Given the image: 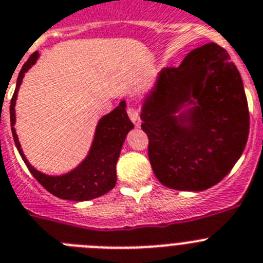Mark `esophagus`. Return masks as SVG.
Masks as SVG:
<instances>
[{"instance_id": "esophagus-1", "label": "esophagus", "mask_w": 263, "mask_h": 263, "mask_svg": "<svg viewBox=\"0 0 263 263\" xmlns=\"http://www.w3.org/2000/svg\"><path fill=\"white\" fill-rule=\"evenodd\" d=\"M127 112H128V116H129V119L132 120V123H134L136 127H139V125H140V118H139L138 109L134 108V107H128Z\"/></svg>"}]
</instances>
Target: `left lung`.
Listing matches in <instances>:
<instances>
[{
	"label": "left lung",
	"instance_id": "8db88e82",
	"mask_svg": "<svg viewBox=\"0 0 263 263\" xmlns=\"http://www.w3.org/2000/svg\"><path fill=\"white\" fill-rule=\"evenodd\" d=\"M155 176L176 191L216 185L245 149L249 108L241 75L217 43L161 70L141 107Z\"/></svg>",
	"mask_w": 263,
	"mask_h": 263
}]
</instances>
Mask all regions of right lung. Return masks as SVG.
<instances>
[{"instance_id": "obj_1", "label": "right lung", "mask_w": 263, "mask_h": 263, "mask_svg": "<svg viewBox=\"0 0 263 263\" xmlns=\"http://www.w3.org/2000/svg\"><path fill=\"white\" fill-rule=\"evenodd\" d=\"M40 58L38 51L33 52L22 66L17 79V86L10 102V124L15 147L26 166L43 188L51 195L63 200L87 201L106 195L116 184V163L122 151L125 136L134 128V124L125 112V102L122 100L114 111L100 119L95 129L92 145L86 159L71 172L61 176H50L36 171L27 161L15 134V100L25 72Z\"/></svg>"}]
</instances>
